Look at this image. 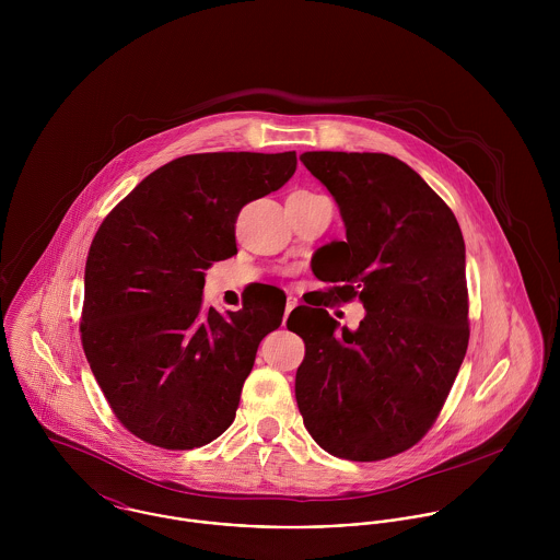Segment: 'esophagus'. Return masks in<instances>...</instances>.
I'll use <instances>...</instances> for the list:
<instances>
[{
  "label": "esophagus",
  "mask_w": 560,
  "mask_h": 560,
  "mask_svg": "<svg viewBox=\"0 0 560 560\" xmlns=\"http://www.w3.org/2000/svg\"><path fill=\"white\" fill-rule=\"evenodd\" d=\"M298 306V298H293V295H289L287 298V308H284V320H287V317L291 315V311Z\"/></svg>",
  "instance_id": "1"
}]
</instances>
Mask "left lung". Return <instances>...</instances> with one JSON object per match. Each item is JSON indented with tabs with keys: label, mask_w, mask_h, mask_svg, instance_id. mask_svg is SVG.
Here are the masks:
<instances>
[{
	"label": "left lung",
	"mask_w": 560,
	"mask_h": 560,
	"mask_svg": "<svg viewBox=\"0 0 560 560\" xmlns=\"http://www.w3.org/2000/svg\"><path fill=\"white\" fill-rule=\"evenodd\" d=\"M300 160L334 196L345 241L323 245L315 276L358 298V329L300 306L287 327L306 342L295 399L323 451L380 462L411 448L435 422L466 358V243L446 202L407 163L384 153L313 151Z\"/></svg>",
	"instance_id": "8db88e82"
}]
</instances>
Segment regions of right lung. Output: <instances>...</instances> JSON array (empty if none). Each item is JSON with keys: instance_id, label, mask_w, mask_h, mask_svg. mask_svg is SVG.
I'll list each match as a JSON object with an SVG mask.
<instances>
[{"instance_id": "right-lung-1", "label": "right lung", "mask_w": 560, "mask_h": 560, "mask_svg": "<svg viewBox=\"0 0 560 560\" xmlns=\"http://www.w3.org/2000/svg\"><path fill=\"white\" fill-rule=\"evenodd\" d=\"M289 153H200L151 172L98 226L85 260L81 345L116 418L140 440L189 451L235 420L276 293L237 313L205 308V269L237 254L241 207L280 189Z\"/></svg>"}]
</instances>
